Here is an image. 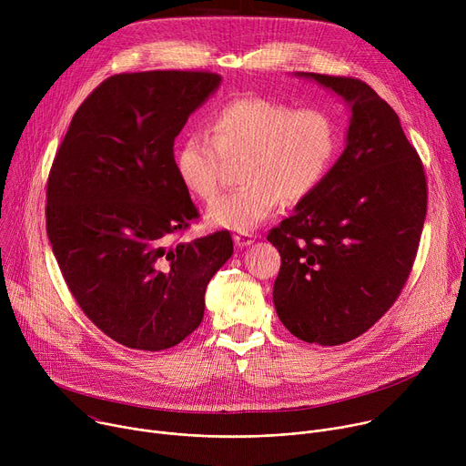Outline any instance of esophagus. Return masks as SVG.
I'll return each instance as SVG.
<instances>
[{
    "instance_id": "34e87169",
    "label": "esophagus",
    "mask_w": 466,
    "mask_h": 466,
    "mask_svg": "<svg viewBox=\"0 0 466 466\" xmlns=\"http://www.w3.org/2000/svg\"><path fill=\"white\" fill-rule=\"evenodd\" d=\"M234 243H236V247H239V248L248 247V245L254 243V236H252L250 232H239V234L234 236Z\"/></svg>"
}]
</instances>
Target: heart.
I'll return each instance as SVG.
<instances>
[{"mask_svg": "<svg viewBox=\"0 0 466 466\" xmlns=\"http://www.w3.org/2000/svg\"><path fill=\"white\" fill-rule=\"evenodd\" d=\"M338 127L317 106L291 108L265 97H241L210 121V135L193 130L175 153L182 184L212 201L225 180L227 160H239L241 187L207 210L208 223L234 232L254 230L280 201L299 203L313 193L334 164Z\"/></svg>", "mask_w": 466, "mask_h": 466, "instance_id": "obj_1", "label": "heart"}]
</instances>
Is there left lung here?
<instances>
[{"mask_svg": "<svg viewBox=\"0 0 466 466\" xmlns=\"http://www.w3.org/2000/svg\"><path fill=\"white\" fill-rule=\"evenodd\" d=\"M295 76L336 92L352 116L343 155L268 236L282 258L273 300L295 338L334 347L361 336L404 289L428 186L400 119L367 83Z\"/></svg>", "mask_w": 466, "mask_h": 466, "instance_id": "8db88e82", "label": "left lung"}]
</instances>
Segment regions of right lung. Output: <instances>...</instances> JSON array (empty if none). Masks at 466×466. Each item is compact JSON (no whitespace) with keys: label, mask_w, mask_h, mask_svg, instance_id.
I'll list each match as a JSON object with an SVG mask.
<instances>
[{"label":"right lung","mask_w":466,"mask_h":466,"mask_svg":"<svg viewBox=\"0 0 466 466\" xmlns=\"http://www.w3.org/2000/svg\"><path fill=\"white\" fill-rule=\"evenodd\" d=\"M219 85L210 72L112 76L77 108L53 160L46 228L62 277L85 315L128 349L186 339L234 252L228 230L169 245L198 218L173 144Z\"/></svg>","instance_id":"obj_1"}]
</instances>
